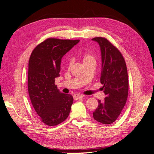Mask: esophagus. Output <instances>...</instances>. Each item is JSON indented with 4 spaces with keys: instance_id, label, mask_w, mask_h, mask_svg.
Returning <instances> with one entry per match:
<instances>
[{
    "instance_id": "obj_1",
    "label": "esophagus",
    "mask_w": 154,
    "mask_h": 154,
    "mask_svg": "<svg viewBox=\"0 0 154 154\" xmlns=\"http://www.w3.org/2000/svg\"><path fill=\"white\" fill-rule=\"evenodd\" d=\"M83 96H84L82 95V94H74L73 96V97H74V100H78L79 99L82 98V97H83Z\"/></svg>"
}]
</instances>
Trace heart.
Wrapping results in <instances>:
<instances>
[{
  "label": "heart",
  "mask_w": 154,
  "mask_h": 154,
  "mask_svg": "<svg viewBox=\"0 0 154 154\" xmlns=\"http://www.w3.org/2000/svg\"><path fill=\"white\" fill-rule=\"evenodd\" d=\"M80 58L84 66L88 64H92V63H96V57L94 54L92 53L90 51H85L83 53H82L80 56ZM71 66V63L69 62L68 63V67L70 68Z\"/></svg>",
  "instance_id": "obj_1"
}]
</instances>
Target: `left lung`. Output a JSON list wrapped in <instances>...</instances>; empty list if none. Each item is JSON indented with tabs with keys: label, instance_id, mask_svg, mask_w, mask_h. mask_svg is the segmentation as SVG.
Here are the masks:
<instances>
[{
	"label": "left lung",
	"instance_id": "8db88e82",
	"mask_svg": "<svg viewBox=\"0 0 154 154\" xmlns=\"http://www.w3.org/2000/svg\"><path fill=\"white\" fill-rule=\"evenodd\" d=\"M92 40L99 44L101 53L102 71L100 82L105 94V101L98 100L93 118L101 123L109 125L118 119L127 102L128 78L127 65L119 50L104 37Z\"/></svg>",
	"mask_w": 154,
	"mask_h": 154
}]
</instances>
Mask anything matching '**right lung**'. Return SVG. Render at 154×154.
I'll list each match as a JSON object with an SVG mask.
<instances>
[{"label": "right lung", "instance_id": "add662e5", "mask_svg": "<svg viewBox=\"0 0 154 154\" xmlns=\"http://www.w3.org/2000/svg\"><path fill=\"white\" fill-rule=\"evenodd\" d=\"M79 41L49 38L30 56L27 78L30 100L41 122L49 127L64 122L71 111L73 97L58 91L55 78L60 76L63 56Z\"/></svg>", "mask_w": 154, "mask_h": 154}]
</instances>
